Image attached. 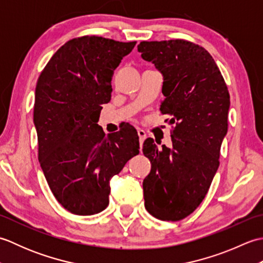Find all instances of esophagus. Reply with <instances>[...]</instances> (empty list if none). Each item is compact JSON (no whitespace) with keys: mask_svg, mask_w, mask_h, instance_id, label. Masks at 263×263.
I'll use <instances>...</instances> for the list:
<instances>
[{"mask_svg":"<svg viewBox=\"0 0 263 263\" xmlns=\"http://www.w3.org/2000/svg\"><path fill=\"white\" fill-rule=\"evenodd\" d=\"M138 135H139V140H140V146H142L144 139L147 138V133L144 132L143 130H141V128H139V130H138Z\"/></svg>","mask_w":263,"mask_h":263,"instance_id":"34e87169","label":"esophagus"}]
</instances>
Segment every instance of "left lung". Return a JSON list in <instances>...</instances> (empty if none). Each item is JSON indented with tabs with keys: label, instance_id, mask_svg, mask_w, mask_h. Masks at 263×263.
Segmentation results:
<instances>
[{
	"label": "left lung",
	"instance_id": "1",
	"mask_svg": "<svg viewBox=\"0 0 263 263\" xmlns=\"http://www.w3.org/2000/svg\"><path fill=\"white\" fill-rule=\"evenodd\" d=\"M144 61L163 76L160 111L175 124L173 146L148 138L142 152L152 163L144 178V206L160 220L177 221L202 202L219 167L227 135L230 93L219 69L203 47L182 39L141 42Z\"/></svg>",
	"mask_w": 263,
	"mask_h": 263
}]
</instances>
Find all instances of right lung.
Wrapping results in <instances>:
<instances>
[{
    "label": "right lung",
    "instance_id": "add662e5",
    "mask_svg": "<svg viewBox=\"0 0 263 263\" xmlns=\"http://www.w3.org/2000/svg\"><path fill=\"white\" fill-rule=\"evenodd\" d=\"M136 44L74 38L38 78L33 106L38 159L54 197L74 215L106 209L111 177L139 154L135 127L105 136L97 124L110 100L113 72Z\"/></svg>",
    "mask_w": 263,
    "mask_h": 263
}]
</instances>
